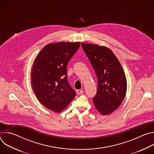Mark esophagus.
<instances>
[{"mask_svg": "<svg viewBox=\"0 0 154 154\" xmlns=\"http://www.w3.org/2000/svg\"><path fill=\"white\" fill-rule=\"evenodd\" d=\"M76 92H77L78 95H80V94H82L83 93V91L82 90H77Z\"/></svg>", "mask_w": 154, "mask_h": 154, "instance_id": "esophagus-1", "label": "esophagus"}]
</instances>
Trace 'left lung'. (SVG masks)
<instances>
[{"mask_svg":"<svg viewBox=\"0 0 154 154\" xmlns=\"http://www.w3.org/2000/svg\"><path fill=\"white\" fill-rule=\"evenodd\" d=\"M97 78V90L93 97L97 110L103 115L113 113L121 105L127 91V80L122 66L109 48L82 43Z\"/></svg>","mask_w":154,"mask_h":154,"instance_id":"left-lung-1","label":"left lung"}]
</instances>
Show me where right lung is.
Masks as SVG:
<instances>
[{
  "label": "right lung",
  "instance_id": "add662e5",
  "mask_svg": "<svg viewBox=\"0 0 154 154\" xmlns=\"http://www.w3.org/2000/svg\"><path fill=\"white\" fill-rule=\"evenodd\" d=\"M80 42H58L44 47L35 58L31 72L32 90L39 102L55 113L61 112L75 97L67 79V64Z\"/></svg>",
  "mask_w": 154,
  "mask_h": 154
}]
</instances>
